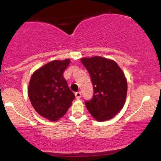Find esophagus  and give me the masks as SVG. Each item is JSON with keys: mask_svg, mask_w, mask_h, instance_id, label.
I'll return each instance as SVG.
<instances>
[{"mask_svg": "<svg viewBox=\"0 0 161 161\" xmlns=\"http://www.w3.org/2000/svg\"><path fill=\"white\" fill-rule=\"evenodd\" d=\"M75 98L79 99L81 97H82V94H81L80 92H77L75 93Z\"/></svg>", "mask_w": 161, "mask_h": 161, "instance_id": "obj_1", "label": "esophagus"}]
</instances>
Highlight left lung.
I'll use <instances>...</instances> for the list:
<instances>
[{
  "label": "left lung",
  "mask_w": 161,
  "mask_h": 161,
  "mask_svg": "<svg viewBox=\"0 0 161 161\" xmlns=\"http://www.w3.org/2000/svg\"><path fill=\"white\" fill-rule=\"evenodd\" d=\"M91 76L94 95L85 104L98 121L112 119L123 108L127 94L125 75L115 61L101 57L81 59Z\"/></svg>",
  "instance_id": "8db88e82"
}]
</instances>
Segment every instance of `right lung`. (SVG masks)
Listing matches in <instances>:
<instances>
[{"instance_id": "add662e5", "label": "right lung", "mask_w": 161, "mask_h": 161, "mask_svg": "<svg viewBox=\"0 0 161 161\" xmlns=\"http://www.w3.org/2000/svg\"><path fill=\"white\" fill-rule=\"evenodd\" d=\"M69 64V59L53 60L37 69L31 77L29 100L36 112L49 120L56 121L65 115L75 98L63 75Z\"/></svg>"}]
</instances>
